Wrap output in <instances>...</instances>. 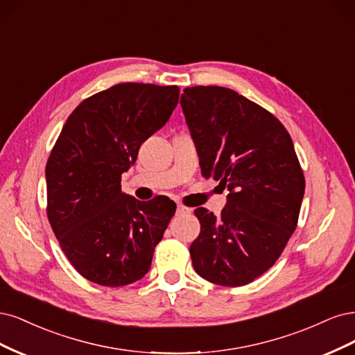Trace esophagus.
I'll use <instances>...</instances> for the list:
<instances>
[{"label": "esophagus", "mask_w": 355, "mask_h": 355, "mask_svg": "<svg viewBox=\"0 0 355 355\" xmlns=\"http://www.w3.org/2000/svg\"><path fill=\"white\" fill-rule=\"evenodd\" d=\"M187 212H190V209L186 208L184 205H181V203L177 205V214H187Z\"/></svg>", "instance_id": "34e87169"}]
</instances>
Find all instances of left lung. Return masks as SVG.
<instances>
[{
  "label": "left lung",
  "mask_w": 355,
  "mask_h": 355,
  "mask_svg": "<svg viewBox=\"0 0 355 355\" xmlns=\"http://www.w3.org/2000/svg\"><path fill=\"white\" fill-rule=\"evenodd\" d=\"M180 105L202 175L228 190L220 216L194 211L193 267L215 284H248L274 266L298 224L305 178L292 139L276 116L230 88L189 87Z\"/></svg>",
  "instance_id": "1"
}]
</instances>
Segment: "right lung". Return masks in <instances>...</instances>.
<instances>
[{
  "mask_svg": "<svg viewBox=\"0 0 355 355\" xmlns=\"http://www.w3.org/2000/svg\"><path fill=\"white\" fill-rule=\"evenodd\" d=\"M180 97L177 85L125 83L85 98L67 118L45 166L47 215L73 268L116 288L150 270L177 205L140 202L121 190V175L140 146L161 130Z\"/></svg>",
  "mask_w": 355,
  "mask_h": 355,
  "instance_id": "right-lung-1",
  "label": "right lung"
}]
</instances>
